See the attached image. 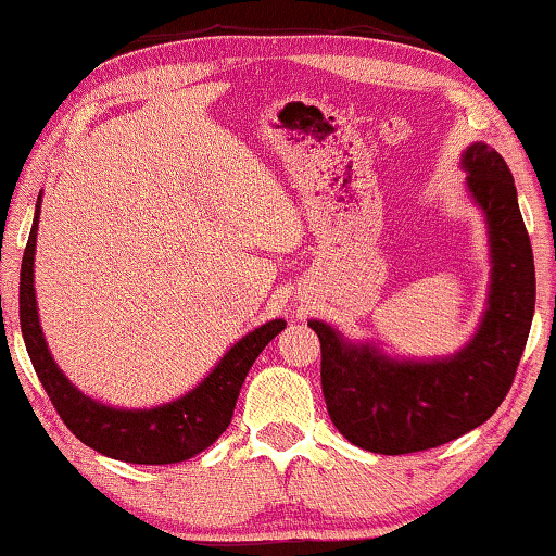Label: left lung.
Masks as SVG:
<instances>
[{
    "label": "left lung",
    "instance_id": "1",
    "mask_svg": "<svg viewBox=\"0 0 556 556\" xmlns=\"http://www.w3.org/2000/svg\"><path fill=\"white\" fill-rule=\"evenodd\" d=\"M460 167L490 247L488 299L472 339L447 356H391L376 341L309 319L321 341L326 410L339 433L368 453L428 451L482 426L505 401L530 337L534 257L513 173L480 140L465 148Z\"/></svg>",
    "mask_w": 556,
    "mask_h": 556
}]
</instances>
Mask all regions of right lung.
<instances>
[{
  "label": "right lung",
  "mask_w": 556,
  "mask_h": 556,
  "mask_svg": "<svg viewBox=\"0 0 556 556\" xmlns=\"http://www.w3.org/2000/svg\"><path fill=\"white\" fill-rule=\"evenodd\" d=\"M41 213V192L34 210V223L22 257L20 277V321L26 354L31 358L43 391L54 403L66 428L93 447L96 453L121 463L136 465H170L195 457L207 451L230 426L237 395L264 346L285 329V319H271L244 333L232 343L230 351L217 361L213 371L178 399L151 408H123V405L101 403L68 381L51 356L43 339L37 292H34V252H37V230Z\"/></svg>",
  "instance_id": "1"
}]
</instances>
